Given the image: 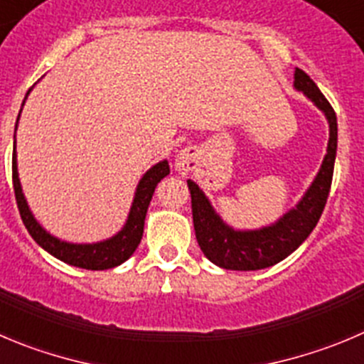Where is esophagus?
I'll return each mask as SVG.
<instances>
[{"label": "esophagus", "instance_id": "obj_1", "mask_svg": "<svg viewBox=\"0 0 364 364\" xmlns=\"http://www.w3.org/2000/svg\"><path fill=\"white\" fill-rule=\"evenodd\" d=\"M196 161H198V151L195 148H184L176 154L175 169L180 173L193 171L196 168Z\"/></svg>", "mask_w": 364, "mask_h": 364}]
</instances>
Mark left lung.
<instances>
[{
	"label": "left lung",
	"instance_id": "left-lung-1",
	"mask_svg": "<svg viewBox=\"0 0 364 364\" xmlns=\"http://www.w3.org/2000/svg\"><path fill=\"white\" fill-rule=\"evenodd\" d=\"M293 87L304 92L325 114L328 123L327 154L316 176L295 207L282 214L275 223L254 230H237L221 220L198 184L188 180L196 241L203 255L223 269L252 272L269 268L286 259L309 237L327 203L338 150L336 112L307 73L299 68L295 69Z\"/></svg>",
	"mask_w": 364,
	"mask_h": 364
}]
</instances>
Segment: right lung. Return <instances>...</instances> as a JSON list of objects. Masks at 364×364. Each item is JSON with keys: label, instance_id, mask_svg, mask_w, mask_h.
<instances>
[{"label": "right lung", "instance_id": "right-lung-1", "mask_svg": "<svg viewBox=\"0 0 364 364\" xmlns=\"http://www.w3.org/2000/svg\"><path fill=\"white\" fill-rule=\"evenodd\" d=\"M32 91V89H30ZM30 91L24 96V102L28 98ZM23 102V105H24ZM23 110V107H21ZM19 110V116H21ZM19 116L16 121L19 123ZM169 175V164L168 161H161L155 166H151L143 178L139 180V184L136 188V195H134L132 205H130V213H128L127 221H124L123 228L117 234H114L109 240L98 241V243H69V241H62L55 237L53 234L46 230L36 216L30 210L28 202L24 198L23 188L19 182V173H17V154H16V134H14V155H12V180H14V193H16V202L19 207L21 220H23L24 227L28 228L30 236L36 240L39 247H43L48 254L53 257L60 259L62 262L76 266V268L84 269H109L116 268L121 262L127 261L130 255L136 252L139 247L141 237H143L144 230V218H146L148 205L151 202L155 188L157 184Z\"/></svg>", "mask_w": 364, "mask_h": 364}]
</instances>
